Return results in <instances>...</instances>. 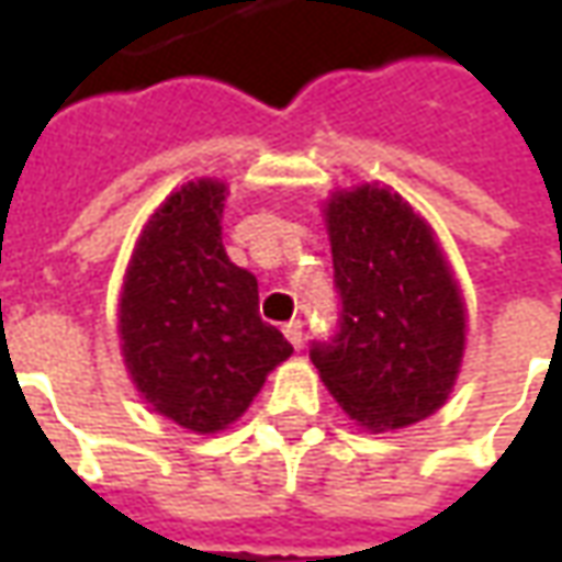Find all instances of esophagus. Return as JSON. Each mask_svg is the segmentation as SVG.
<instances>
[{
  "label": "esophagus",
  "mask_w": 562,
  "mask_h": 562,
  "mask_svg": "<svg viewBox=\"0 0 562 562\" xmlns=\"http://www.w3.org/2000/svg\"><path fill=\"white\" fill-rule=\"evenodd\" d=\"M282 330H285V337H289V342H292L294 349L304 346V325H301V322H289Z\"/></svg>",
  "instance_id": "obj_1"
}]
</instances>
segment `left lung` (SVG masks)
I'll use <instances>...</instances> for the list:
<instances>
[{
	"label": "left lung",
	"mask_w": 562,
	"mask_h": 562,
	"mask_svg": "<svg viewBox=\"0 0 562 562\" xmlns=\"http://www.w3.org/2000/svg\"><path fill=\"white\" fill-rule=\"evenodd\" d=\"M325 222L340 322L310 358L361 427H409L454 389L467 342L458 282L430 225L385 186L334 192Z\"/></svg>",
	"instance_id": "left-lung-1"
}]
</instances>
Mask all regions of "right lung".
<instances>
[{
	"mask_svg": "<svg viewBox=\"0 0 562 562\" xmlns=\"http://www.w3.org/2000/svg\"><path fill=\"white\" fill-rule=\"evenodd\" d=\"M225 183L192 180L140 232L120 294V346L140 397L195 434L237 422L292 342L258 316V282L222 246Z\"/></svg>",
	"mask_w": 562,
	"mask_h": 562,
	"instance_id": "right-lung-1",
	"label": "right lung"
}]
</instances>
